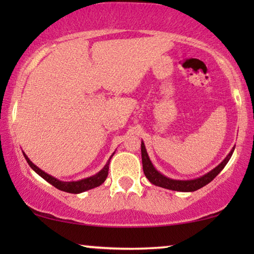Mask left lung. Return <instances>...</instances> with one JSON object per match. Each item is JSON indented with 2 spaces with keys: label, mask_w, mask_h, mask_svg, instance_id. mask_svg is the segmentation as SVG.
I'll return each instance as SVG.
<instances>
[{
  "label": "left lung",
  "mask_w": 254,
  "mask_h": 254,
  "mask_svg": "<svg viewBox=\"0 0 254 254\" xmlns=\"http://www.w3.org/2000/svg\"><path fill=\"white\" fill-rule=\"evenodd\" d=\"M235 149V148H234ZM234 149L229 152V155L225 157L223 162L221 163L220 165H217L214 170H211L209 173L204 175L203 177H200V178L194 179V180H173L170 178H166L165 176H163L159 173L157 170H156L154 166H152L150 159L148 157L147 151H145V147L143 142L141 143V154H142V165H143V172L149 182L154 184L156 186L163 187V189H168L172 190H179V192H194V190L201 189L207 184H209L211 180H213L215 177H216L218 173H220L229 159L232 156V152H234Z\"/></svg>",
  "instance_id": "8db88e82"
}]
</instances>
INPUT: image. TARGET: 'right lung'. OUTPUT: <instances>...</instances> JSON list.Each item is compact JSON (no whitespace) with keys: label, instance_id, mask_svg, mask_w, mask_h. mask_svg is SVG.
Listing matches in <instances>:
<instances>
[{"label":"right lung","instance_id":"add662e5","mask_svg":"<svg viewBox=\"0 0 254 254\" xmlns=\"http://www.w3.org/2000/svg\"><path fill=\"white\" fill-rule=\"evenodd\" d=\"M24 157H25L26 162L29 163V165L31 166V168H32L34 171L38 173V175L43 177L46 182L52 184V185H53L54 187H57V189L64 190V192H68V193H81V192H84V190L95 189V187L102 185V184L105 182L107 175H109V165H110V161H111V158H110L109 162H107V164L104 166V169L102 170V171L98 172L95 176L90 177V178L79 180V182L64 183V182H60V180L55 179L54 177L47 175V173H45L44 171H41L38 166L34 165L33 163L30 161L29 157H27L25 154H24Z\"/></svg>","mask_w":254,"mask_h":254}]
</instances>
